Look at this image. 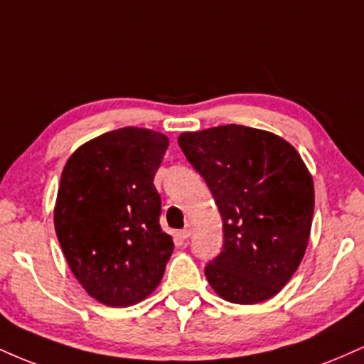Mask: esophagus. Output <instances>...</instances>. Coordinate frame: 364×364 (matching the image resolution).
Segmentation results:
<instances>
[{"label":"esophagus","instance_id":"obj_1","mask_svg":"<svg viewBox=\"0 0 364 364\" xmlns=\"http://www.w3.org/2000/svg\"><path fill=\"white\" fill-rule=\"evenodd\" d=\"M190 236H191V225H186L185 229L179 231V237H181V240H188Z\"/></svg>","mask_w":364,"mask_h":364}]
</instances>
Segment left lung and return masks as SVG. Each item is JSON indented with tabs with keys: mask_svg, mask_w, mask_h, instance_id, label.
<instances>
[{
	"mask_svg": "<svg viewBox=\"0 0 364 364\" xmlns=\"http://www.w3.org/2000/svg\"><path fill=\"white\" fill-rule=\"evenodd\" d=\"M178 144L223 217L224 246L205 265L208 284L236 304L270 299L310 237L315 190L303 159L281 136L241 124L181 133Z\"/></svg>",
	"mask_w": 364,
	"mask_h": 364,
	"instance_id": "1",
	"label": "left lung"
}]
</instances>
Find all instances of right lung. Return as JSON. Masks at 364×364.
I'll return each instance as SVG.
<instances>
[{
  "instance_id": "obj_1",
  "label": "right lung",
  "mask_w": 364,
  "mask_h": 364,
  "mask_svg": "<svg viewBox=\"0 0 364 364\" xmlns=\"http://www.w3.org/2000/svg\"><path fill=\"white\" fill-rule=\"evenodd\" d=\"M168 145L152 129L119 128L75 150L61 173L58 241L83 289L107 306L147 298L174 250L154 186Z\"/></svg>"
}]
</instances>
